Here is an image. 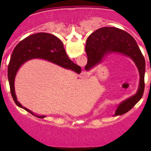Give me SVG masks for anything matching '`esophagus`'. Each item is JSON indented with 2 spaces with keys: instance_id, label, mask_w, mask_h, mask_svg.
<instances>
[{
  "instance_id": "esophagus-1",
  "label": "esophagus",
  "mask_w": 151,
  "mask_h": 151,
  "mask_svg": "<svg viewBox=\"0 0 151 151\" xmlns=\"http://www.w3.org/2000/svg\"><path fill=\"white\" fill-rule=\"evenodd\" d=\"M81 76L82 77H87L88 76H89V74H88V72H86V71H82L81 73Z\"/></svg>"
}]
</instances>
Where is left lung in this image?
<instances>
[{
  "instance_id": "left-lung-1",
  "label": "left lung",
  "mask_w": 151,
  "mask_h": 151,
  "mask_svg": "<svg viewBox=\"0 0 151 151\" xmlns=\"http://www.w3.org/2000/svg\"><path fill=\"white\" fill-rule=\"evenodd\" d=\"M85 51L87 55L85 69L87 71L101 63L105 56L111 53L123 54L134 62L140 74L138 91L118 106L115 116L122 115L131 110L142 98L145 88V61L134 38L127 32L116 27H101L87 38Z\"/></svg>"
}]
</instances>
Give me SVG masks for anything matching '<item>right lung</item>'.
I'll return each instance as SVG.
<instances>
[{"instance_id": "1", "label": "right lung", "mask_w": 151, "mask_h": 151, "mask_svg": "<svg viewBox=\"0 0 151 151\" xmlns=\"http://www.w3.org/2000/svg\"><path fill=\"white\" fill-rule=\"evenodd\" d=\"M32 59H42L56 64L63 68L79 74L81 68L74 64L67 56L63 43L56 36L46 32H39L28 36L17 45L12 53L8 65V78L10 93L15 103L32 115V111L22 106L17 100L15 91V78L20 66ZM36 116V115H35ZM45 117V116H39Z\"/></svg>"}]
</instances>
